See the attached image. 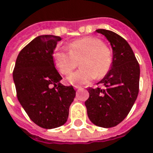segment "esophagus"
I'll list each match as a JSON object with an SVG mask.
<instances>
[{
  "label": "esophagus",
  "mask_w": 153,
  "mask_h": 153,
  "mask_svg": "<svg viewBox=\"0 0 153 153\" xmlns=\"http://www.w3.org/2000/svg\"><path fill=\"white\" fill-rule=\"evenodd\" d=\"M75 89H76V90H80V89H82V87H79V86H74Z\"/></svg>",
  "instance_id": "esophagus-1"
}]
</instances>
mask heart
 I'll list each match as a JSON object with an SVG mask.
<instances>
[{"instance_id":"1","label":"heart","mask_w":153,"mask_h":153,"mask_svg":"<svg viewBox=\"0 0 153 153\" xmlns=\"http://www.w3.org/2000/svg\"><path fill=\"white\" fill-rule=\"evenodd\" d=\"M70 51L57 50L53 55L59 71L68 75L81 60L82 69L67 76L66 81L72 85H86L96 77L102 78L109 72L113 56L109 47L97 37L87 36L74 41L69 45Z\"/></svg>"}]
</instances>
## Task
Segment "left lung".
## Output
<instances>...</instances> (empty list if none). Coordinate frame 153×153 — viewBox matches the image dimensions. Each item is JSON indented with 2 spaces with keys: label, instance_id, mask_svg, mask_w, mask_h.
Returning a JSON list of instances; mask_svg holds the SVG:
<instances>
[{
  "label": "left lung",
  "instance_id": "obj_1",
  "mask_svg": "<svg viewBox=\"0 0 153 153\" xmlns=\"http://www.w3.org/2000/svg\"><path fill=\"white\" fill-rule=\"evenodd\" d=\"M110 42L113 61L109 72L97 84L103 88H88L85 102L87 116L96 126L109 128L126 118L139 91L140 66L127 42L111 30L98 29Z\"/></svg>",
  "mask_w": 153,
  "mask_h": 153
}]
</instances>
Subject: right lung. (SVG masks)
Listing matches in <instances>:
<instances>
[{
    "instance_id": "add662e5",
    "label": "right lung",
    "mask_w": 153,
    "mask_h": 153,
    "mask_svg": "<svg viewBox=\"0 0 153 153\" xmlns=\"http://www.w3.org/2000/svg\"><path fill=\"white\" fill-rule=\"evenodd\" d=\"M60 40L51 35L33 39L20 51L13 71L19 102L33 123L46 129L66 123L76 97L72 86L61 83L62 78L55 67L53 53Z\"/></svg>"
}]
</instances>
